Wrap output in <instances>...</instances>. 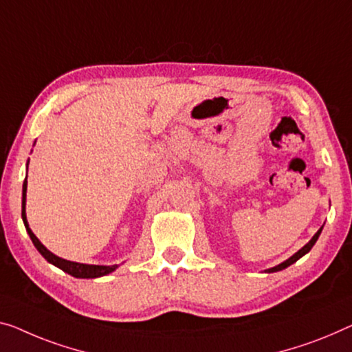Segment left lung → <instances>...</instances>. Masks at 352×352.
Segmentation results:
<instances>
[{"label": "left lung", "mask_w": 352, "mask_h": 352, "mask_svg": "<svg viewBox=\"0 0 352 352\" xmlns=\"http://www.w3.org/2000/svg\"><path fill=\"white\" fill-rule=\"evenodd\" d=\"M322 228H324V226H322ZM322 228H321V229H319V230H318V232L313 235V237H311V240H310V242H308V243H307L305 246H302V248H300V250H298L296 254H292L289 259H286L285 262H281V264H278V265H275V267H272V269H267V270H265V274H274V272H280V270H283V269H286V267H289V265H292V264H294V262H297L298 259H300V258H302V256H305V254L308 253V251H310V250L313 248V245H314V243H316V240L319 239V235H321V232H322Z\"/></svg>", "instance_id": "8db88e82"}]
</instances>
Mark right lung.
I'll return each instance as SVG.
<instances>
[{"label": "right lung", "instance_id": "1", "mask_svg": "<svg viewBox=\"0 0 352 352\" xmlns=\"http://www.w3.org/2000/svg\"><path fill=\"white\" fill-rule=\"evenodd\" d=\"M30 162V161H28ZM28 162H26V169H28ZM26 185H28V182H23V190H22V219H23V224L26 228V232H28L31 242L36 246V250L39 251V253L44 256V259L47 262H50V264H54L55 267H58L63 272H66V274H69L76 278H99V276H104V275H109L112 274L113 270H117V264L115 265H93V264H80V262H72V261H66L63 258H58V256L52 253L45 248L44 245L39 242V239L36 237L33 234V230L30 229V224H28V219H26Z\"/></svg>", "mask_w": 352, "mask_h": 352}]
</instances>
